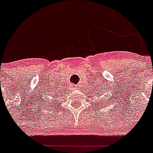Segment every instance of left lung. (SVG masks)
<instances>
[{
  "instance_id": "obj_1",
  "label": "left lung",
  "mask_w": 153,
  "mask_h": 153,
  "mask_svg": "<svg viewBox=\"0 0 153 153\" xmlns=\"http://www.w3.org/2000/svg\"><path fill=\"white\" fill-rule=\"evenodd\" d=\"M98 95H99V94H98ZM101 95H102V94H101Z\"/></svg>"
}]
</instances>
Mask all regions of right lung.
<instances>
[{"label":"right lung","mask_w":153,"mask_h":153,"mask_svg":"<svg viewBox=\"0 0 153 153\" xmlns=\"http://www.w3.org/2000/svg\"><path fill=\"white\" fill-rule=\"evenodd\" d=\"M53 97H55V95H53Z\"/></svg>","instance_id":"obj_1"}]
</instances>
